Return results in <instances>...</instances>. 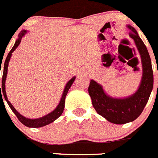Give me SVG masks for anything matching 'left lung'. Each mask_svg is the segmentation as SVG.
Instances as JSON below:
<instances>
[{
	"mask_svg": "<svg viewBox=\"0 0 158 158\" xmlns=\"http://www.w3.org/2000/svg\"><path fill=\"white\" fill-rule=\"evenodd\" d=\"M127 27L140 55L142 66V79L137 91L128 97L119 98L107 94L102 85L93 79L89 86V94L94 108L99 115L114 124H125L137 119L148 103L154 85L152 60L147 48L135 28L130 25Z\"/></svg>",
	"mask_w": 158,
	"mask_h": 158,
	"instance_id": "left-lung-1",
	"label": "left lung"
}]
</instances>
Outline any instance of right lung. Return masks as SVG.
Returning a JSON list of instances; mask_svg holds the SVG:
<instances>
[{"mask_svg":"<svg viewBox=\"0 0 158 158\" xmlns=\"http://www.w3.org/2000/svg\"><path fill=\"white\" fill-rule=\"evenodd\" d=\"M26 33H27V30H26V29L22 30L20 32H19V35H18V39H16L14 45H13L12 49L10 50V51L9 54H8L6 60H5L4 65V72H3V77H2V84L1 85L0 84V98H2V95L1 94H4L5 100H6V102H7L9 107H10V109L12 110V111L14 113L15 115L17 117V118L19 119V120L22 123L23 125L30 128H39V127H44V126L46 125H48V124L54 122V120H56L58 117H60V115L63 114V112H64V106H65L66 96V94H67V92L68 91H69V89H70L71 85H72L73 83V82L75 81V79H76V76H73L72 79H70L67 82V83H66V85H65V88H64V90L62 94V97H61L60 101L59 104H58L57 107H56L54 110L51 111V112L49 113V114H48L47 115L44 116V117H39V118H37V119L26 118V117H25L24 116L21 115V114L14 108V107L12 105V104L8 101L7 96H6V91H5V82H6V75H7L8 64H9L11 56H12L13 52L16 49V48L19 46V44H20L22 38L26 34ZM1 88L2 89H0Z\"/></svg>","mask_w":158,"mask_h":158,"instance_id":"add662e5","label":"right lung"}]
</instances>
